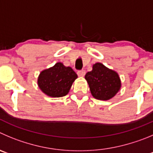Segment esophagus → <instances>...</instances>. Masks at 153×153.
Wrapping results in <instances>:
<instances>
[{"mask_svg":"<svg viewBox=\"0 0 153 153\" xmlns=\"http://www.w3.org/2000/svg\"><path fill=\"white\" fill-rule=\"evenodd\" d=\"M85 73H86V72H85V70H78V72H77V74H78V76H81V77H83L85 76Z\"/></svg>","mask_w":153,"mask_h":153,"instance_id":"34e87169","label":"esophagus"}]
</instances>
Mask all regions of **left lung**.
<instances>
[{
  "label": "left lung",
  "instance_id": "1",
  "mask_svg": "<svg viewBox=\"0 0 153 153\" xmlns=\"http://www.w3.org/2000/svg\"><path fill=\"white\" fill-rule=\"evenodd\" d=\"M85 79L93 97L100 100L113 97L121 88L118 74L100 62L93 65L92 71L85 75Z\"/></svg>",
  "mask_w": 153,
  "mask_h": 153
}]
</instances>
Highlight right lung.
Segmentation results:
<instances>
[{
    "mask_svg": "<svg viewBox=\"0 0 153 153\" xmlns=\"http://www.w3.org/2000/svg\"><path fill=\"white\" fill-rule=\"evenodd\" d=\"M78 75L71 67H66L61 62L44 70L38 77V84L41 91L52 97L65 96Z\"/></svg>",
    "mask_w": 153,
    "mask_h": 153,
    "instance_id": "1",
    "label": "right lung"
}]
</instances>
